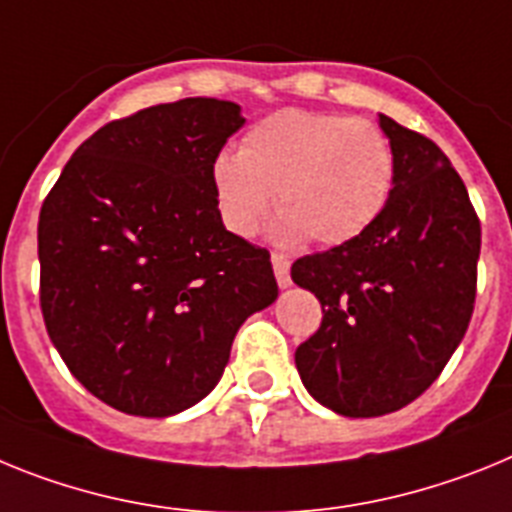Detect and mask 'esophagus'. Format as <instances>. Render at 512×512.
Instances as JSON below:
<instances>
[{"instance_id":"1","label":"esophagus","mask_w":512,"mask_h":512,"mask_svg":"<svg viewBox=\"0 0 512 512\" xmlns=\"http://www.w3.org/2000/svg\"><path fill=\"white\" fill-rule=\"evenodd\" d=\"M270 262H273L275 281H278V286L281 288L291 286V262H288V257L281 255V252H273V255H270Z\"/></svg>"}]
</instances>
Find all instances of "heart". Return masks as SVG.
Here are the masks:
<instances>
[{
	"label": "heart",
	"instance_id": "obj_1",
	"mask_svg": "<svg viewBox=\"0 0 512 512\" xmlns=\"http://www.w3.org/2000/svg\"><path fill=\"white\" fill-rule=\"evenodd\" d=\"M397 180V154L379 123L288 108L244 133L237 154H219L211 185L221 221L252 237L278 193L275 239L353 242L379 219Z\"/></svg>",
	"mask_w": 512,
	"mask_h": 512
}]
</instances>
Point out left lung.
<instances>
[{
  "label": "left lung",
  "instance_id": "8db88e82",
  "mask_svg": "<svg viewBox=\"0 0 512 512\" xmlns=\"http://www.w3.org/2000/svg\"><path fill=\"white\" fill-rule=\"evenodd\" d=\"M397 154L381 216L353 242L299 257L291 278L322 304L296 368L345 417L397 412L428 389L464 340L482 226L464 180L428 136L379 115Z\"/></svg>",
  "mask_w": 512,
  "mask_h": 512
}]
</instances>
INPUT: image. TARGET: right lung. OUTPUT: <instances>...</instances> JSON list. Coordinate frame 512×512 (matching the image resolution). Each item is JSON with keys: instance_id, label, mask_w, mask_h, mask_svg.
Wrapping results in <instances>:
<instances>
[{"instance_id": "add662e5", "label": "right lung", "mask_w": 512, "mask_h": 512, "mask_svg": "<svg viewBox=\"0 0 512 512\" xmlns=\"http://www.w3.org/2000/svg\"><path fill=\"white\" fill-rule=\"evenodd\" d=\"M237 102L185 97L84 141L43 201L41 309L74 379L139 417L201 402L242 322L278 299L270 252L226 231L211 167Z\"/></svg>"}]
</instances>
